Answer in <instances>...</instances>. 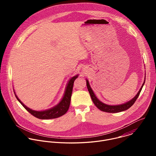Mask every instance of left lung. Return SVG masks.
<instances>
[{"instance_id": "left-lung-1", "label": "left lung", "mask_w": 156, "mask_h": 156, "mask_svg": "<svg viewBox=\"0 0 156 156\" xmlns=\"http://www.w3.org/2000/svg\"><path fill=\"white\" fill-rule=\"evenodd\" d=\"M145 78H146V77H145ZM144 81H145V80H144ZM144 81L141 87L140 88V91H138V94L134 98H133L131 100H130L129 101H128V102H127L125 104H121V105H107V104L101 102L96 98V96H95L93 91L92 90V89H91V87L90 85V83H89V81L87 80H86V85H87L88 91L90 94V96H91V98L92 99V101H93V103L95 104V105L99 110H101V111H103V112H108V113H117V112H122V111H124V110H126L128 109L129 107H131L133 104H134V103L136 101L137 98H138V96H139V95H140V94L142 88H143V87L144 86V84L145 83Z\"/></svg>"}]
</instances>
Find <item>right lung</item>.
<instances>
[{
  "mask_svg": "<svg viewBox=\"0 0 156 156\" xmlns=\"http://www.w3.org/2000/svg\"><path fill=\"white\" fill-rule=\"evenodd\" d=\"M78 75L74 76L69 80L67 85H66L63 97L62 98V99L60 101V102L55 107L48 110L43 111L33 110L27 107L24 104L22 103V102L18 98L17 96L15 94V93H14L17 100L23 106V107L28 111V112H29L34 117L39 119H52L58 118L64 115L66 112H67V110L69 108L73 83L75 80L78 78Z\"/></svg>",
  "mask_w": 156,
  "mask_h": 156,
  "instance_id": "1",
  "label": "right lung"
}]
</instances>
